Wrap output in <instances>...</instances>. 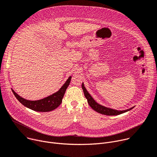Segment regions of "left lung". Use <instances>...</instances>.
I'll list each match as a JSON object with an SVG mask.
<instances>
[{"instance_id":"8db88e82","label":"left lung","mask_w":157,"mask_h":157,"mask_svg":"<svg viewBox=\"0 0 157 157\" xmlns=\"http://www.w3.org/2000/svg\"><path fill=\"white\" fill-rule=\"evenodd\" d=\"M82 89L83 90L84 96L86 97V98L87 99V101H88V103L89 105L94 111H96V112H98L99 113L103 114V115H108V116L118 115H120V114L124 113L125 112H127L128 111L131 110L132 109H133L135 107V106H133L131 108L127 109H125V110H122V111L121 110H117V109H112V108H110L105 107V106L99 105V104H98V103L96 102V101L92 98V96L90 95V94L86 90V88L84 87L83 82L82 84Z\"/></svg>"}]
</instances>
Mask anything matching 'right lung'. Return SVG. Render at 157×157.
<instances>
[{
	"instance_id": "right-lung-1",
	"label": "right lung",
	"mask_w": 157,
	"mask_h": 157,
	"mask_svg": "<svg viewBox=\"0 0 157 157\" xmlns=\"http://www.w3.org/2000/svg\"><path fill=\"white\" fill-rule=\"evenodd\" d=\"M71 79V76H69L62 87L57 92L46 98L36 101L27 100V99L20 96L12 89L11 90L14 96L17 99V100L24 106L36 111L48 112L55 109L61 105L66 90L69 85Z\"/></svg>"
}]
</instances>
